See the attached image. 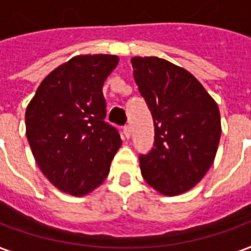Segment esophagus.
<instances>
[{
	"mask_svg": "<svg viewBox=\"0 0 251 251\" xmlns=\"http://www.w3.org/2000/svg\"><path fill=\"white\" fill-rule=\"evenodd\" d=\"M124 134H125L126 139H130V136H132V127L130 126H125L124 127Z\"/></svg>",
	"mask_w": 251,
	"mask_h": 251,
	"instance_id": "1",
	"label": "esophagus"
}]
</instances>
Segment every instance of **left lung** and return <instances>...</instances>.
I'll return each mask as SVG.
<instances>
[{"label": "left lung", "instance_id": "8db88e82", "mask_svg": "<svg viewBox=\"0 0 251 251\" xmlns=\"http://www.w3.org/2000/svg\"><path fill=\"white\" fill-rule=\"evenodd\" d=\"M130 62L155 127L152 150L140 155L143 177L161 195L186 193L215 160L222 132L218 104L182 66L158 56Z\"/></svg>", "mask_w": 251, "mask_h": 251}]
</instances>
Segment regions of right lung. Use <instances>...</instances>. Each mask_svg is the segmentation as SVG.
I'll return each instance as SVG.
<instances>
[{
  "instance_id": "add662e5",
  "label": "right lung",
  "mask_w": 251,
  "mask_h": 251,
  "mask_svg": "<svg viewBox=\"0 0 251 251\" xmlns=\"http://www.w3.org/2000/svg\"><path fill=\"white\" fill-rule=\"evenodd\" d=\"M119 58L86 54L71 58L40 83L26 107V137L40 171L68 195L82 197L108 175L122 140L104 122L102 86Z\"/></svg>"
}]
</instances>
